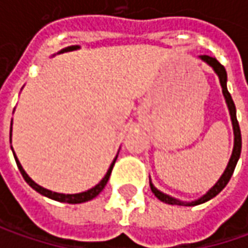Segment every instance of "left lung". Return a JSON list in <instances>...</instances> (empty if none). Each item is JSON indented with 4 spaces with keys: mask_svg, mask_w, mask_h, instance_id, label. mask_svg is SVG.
<instances>
[{
    "mask_svg": "<svg viewBox=\"0 0 248 248\" xmlns=\"http://www.w3.org/2000/svg\"><path fill=\"white\" fill-rule=\"evenodd\" d=\"M200 59L205 62L215 72V74L218 76L219 78V84L222 87V93H224L225 102H226V106H228V110H229V114H231V120H232V127H233V135H234V140H233V150H232V156L229 158V163L228 166L225 168L224 174L221 175V178L215 182V185L205 193L202 197H199L197 200H193V202H182L179 199H175L172 196L166 195L163 193L161 190H158L156 186L152 184V179L149 178V184H150V189L152 192L155 193V196L157 197L158 200H161L163 203H167V204H172V205H186V207H193V205H199L202 203H205L208 200H211L213 197L218 195L225 186L228 185L231 176L233 174L234 167L237 164L239 161V157H240V152H242V134H240V128H239V123H237V119H236V108H234L233 99L229 93V91L226 88V81H228V76H226V70L225 67L218 62L215 58L213 56H207V55H202Z\"/></svg>",
    "mask_w": 248,
    "mask_h": 248,
    "instance_id": "1",
    "label": "left lung"
}]
</instances>
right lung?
<instances>
[{
  "label": "right lung",
  "mask_w": 248,
  "mask_h": 248,
  "mask_svg": "<svg viewBox=\"0 0 248 248\" xmlns=\"http://www.w3.org/2000/svg\"><path fill=\"white\" fill-rule=\"evenodd\" d=\"M76 49H80V45H72V46H67V48H63L62 51H59L58 53H63V52H69V51H76ZM55 56V55H52ZM11 143H12V121H11ZM12 149V152H14V148L11 146ZM14 157L16 160V164H17V168H19V171H20V174L23 175L24 181L29 184V185L33 187L35 192H38L40 195L45 196V197H49V199H52V200H56V202H61V203H69V204H78V203H85V202H90L92 200L93 197H96V196L99 195L100 192L103 190V187L106 186L108 184V181H109L110 174H111V170H113V166H114V163H116V160H117V156L114 157L113 160V163L110 164L109 170H108V172H106V175L102 178V181H100L98 185H95L93 187H91L88 190H85V192H81V193H74V195H66V193H58V192H52V190H49V189H45L43 186H40L38 184H35L33 179L30 178V176L27 175V172L23 170V167L20 164V161L17 160L16 157V155H15L14 152Z\"/></svg>",
  "instance_id": "right-lung-1"
}]
</instances>
